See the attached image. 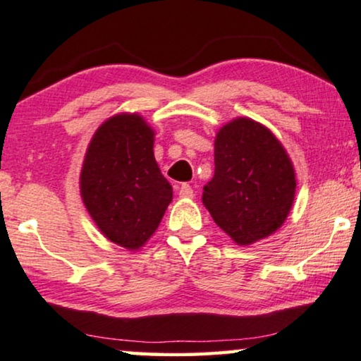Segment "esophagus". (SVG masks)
<instances>
[{
    "label": "esophagus",
    "mask_w": 361,
    "mask_h": 361,
    "mask_svg": "<svg viewBox=\"0 0 361 361\" xmlns=\"http://www.w3.org/2000/svg\"><path fill=\"white\" fill-rule=\"evenodd\" d=\"M179 197L192 199L194 197V189H192L189 184H180L179 185Z\"/></svg>",
    "instance_id": "1"
}]
</instances>
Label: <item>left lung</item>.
Masks as SVG:
<instances>
[{"mask_svg": "<svg viewBox=\"0 0 361 361\" xmlns=\"http://www.w3.org/2000/svg\"><path fill=\"white\" fill-rule=\"evenodd\" d=\"M215 172L202 202L214 222L238 245L277 232L295 199V171L280 140L265 126L237 118L214 142Z\"/></svg>", "mask_w": 361, "mask_h": 361, "instance_id": "obj_1", "label": "left lung"}]
</instances>
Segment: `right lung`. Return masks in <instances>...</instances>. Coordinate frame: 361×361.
I'll return each mask as SVG.
<instances>
[{
  "label": "right lung",
  "instance_id": "1",
  "mask_svg": "<svg viewBox=\"0 0 361 361\" xmlns=\"http://www.w3.org/2000/svg\"><path fill=\"white\" fill-rule=\"evenodd\" d=\"M154 129L139 114H116L99 126L84 157L79 187L106 238L137 250L161 224L172 187L154 159Z\"/></svg>",
  "mask_w": 361,
  "mask_h": 361
}]
</instances>
